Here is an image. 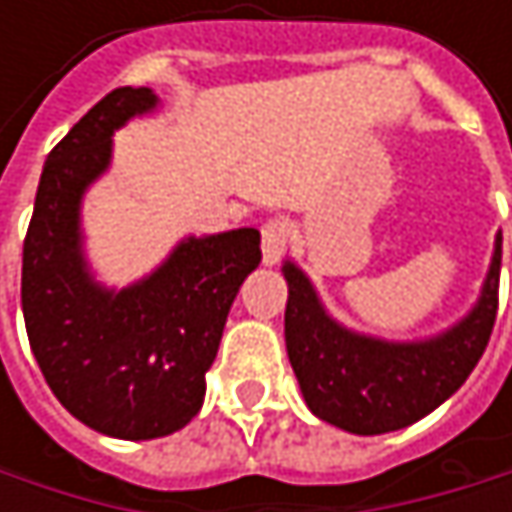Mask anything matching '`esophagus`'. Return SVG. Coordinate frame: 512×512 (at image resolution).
Here are the masks:
<instances>
[{
	"mask_svg": "<svg viewBox=\"0 0 512 512\" xmlns=\"http://www.w3.org/2000/svg\"><path fill=\"white\" fill-rule=\"evenodd\" d=\"M287 243H290V222L287 219H269L263 228H260V249H263V263L266 266H275L281 255L287 252Z\"/></svg>",
	"mask_w": 512,
	"mask_h": 512,
	"instance_id": "esophagus-1",
	"label": "esophagus"
}]
</instances>
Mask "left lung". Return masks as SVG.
<instances>
[{"instance_id":"left-lung-1","label":"left lung","mask_w":512,"mask_h":512,"mask_svg":"<svg viewBox=\"0 0 512 512\" xmlns=\"http://www.w3.org/2000/svg\"><path fill=\"white\" fill-rule=\"evenodd\" d=\"M287 281L284 341L308 409L347 433L403 430L439 409L480 361L498 314L501 234L474 308L451 329L424 341H385L338 323L311 278L293 263Z\"/></svg>"}]
</instances>
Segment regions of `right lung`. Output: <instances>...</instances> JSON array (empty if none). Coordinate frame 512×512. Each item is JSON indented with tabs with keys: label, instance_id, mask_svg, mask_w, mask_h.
Returning <instances> with one entry per match:
<instances>
[{
	"label": "right lung",
	"instance_id": "right-lung-1",
	"mask_svg": "<svg viewBox=\"0 0 512 512\" xmlns=\"http://www.w3.org/2000/svg\"><path fill=\"white\" fill-rule=\"evenodd\" d=\"M159 106L151 88H115L52 148L23 243V317L58 403L115 439H159L204 403L240 284L260 263V231L186 237L151 275L115 290L94 278L82 198L109 171L112 136Z\"/></svg>",
	"mask_w": 512,
	"mask_h": 512
}]
</instances>
